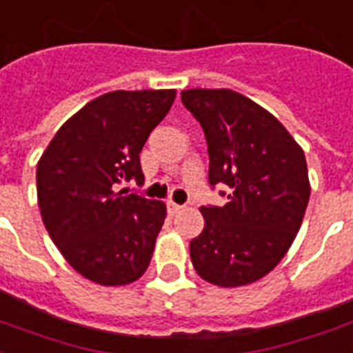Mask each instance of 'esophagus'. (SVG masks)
<instances>
[{"label": "esophagus", "instance_id": "1", "mask_svg": "<svg viewBox=\"0 0 353 353\" xmlns=\"http://www.w3.org/2000/svg\"><path fill=\"white\" fill-rule=\"evenodd\" d=\"M182 209H184L182 205L174 203V201H167V211H169V214H172V216H174L176 212H181Z\"/></svg>", "mask_w": 353, "mask_h": 353}]
</instances>
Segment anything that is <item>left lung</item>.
<instances>
[{"mask_svg": "<svg viewBox=\"0 0 353 353\" xmlns=\"http://www.w3.org/2000/svg\"><path fill=\"white\" fill-rule=\"evenodd\" d=\"M181 99L205 132L211 188H230L226 205L201 207L205 226L190 243L192 264L219 287L252 283L276 268L301 230L310 199L304 152L239 92L188 89Z\"/></svg>", "mask_w": 353, "mask_h": 353, "instance_id": "obj_1", "label": "left lung"}]
</instances>
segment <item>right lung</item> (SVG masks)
<instances>
[{
  "mask_svg": "<svg viewBox=\"0 0 353 353\" xmlns=\"http://www.w3.org/2000/svg\"><path fill=\"white\" fill-rule=\"evenodd\" d=\"M176 92L112 91L57 131L37 163V203L52 243L81 276L127 285L146 272L165 203L117 186L144 182L141 150Z\"/></svg>",
  "mask_w": 353,
  "mask_h": 353,
  "instance_id": "right-lung-1",
  "label": "right lung"
}]
</instances>
